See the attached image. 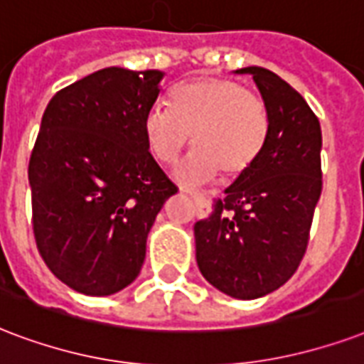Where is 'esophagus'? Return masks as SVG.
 <instances>
[{
  "label": "esophagus",
  "instance_id": "34e87169",
  "mask_svg": "<svg viewBox=\"0 0 364 364\" xmlns=\"http://www.w3.org/2000/svg\"><path fill=\"white\" fill-rule=\"evenodd\" d=\"M181 193L188 194V196H191V198H193V200L196 202L198 206H204V202H206V198H204V194H202V193H194V191H191V188L181 187Z\"/></svg>",
  "mask_w": 364,
  "mask_h": 364
}]
</instances>
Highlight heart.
<instances>
[{"mask_svg": "<svg viewBox=\"0 0 364 364\" xmlns=\"http://www.w3.org/2000/svg\"><path fill=\"white\" fill-rule=\"evenodd\" d=\"M170 107L152 105L143 118L146 145L158 162L171 164L188 145L191 154L176 168L185 183H202L218 171L237 177L262 154L269 114L262 97L227 77H198L170 91Z\"/></svg>", "mask_w": 364, "mask_h": 364, "instance_id": "1", "label": "heart"}]
</instances>
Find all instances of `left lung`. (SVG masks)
<instances>
[{
  "label": "left lung",
  "mask_w": 364,
  "mask_h": 364,
  "mask_svg": "<svg viewBox=\"0 0 364 364\" xmlns=\"http://www.w3.org/2000/svg\"><path fill=\"white\" fill-rule=\"evenodd\" d=\"M252 74L269 114L257 162L225 188L206 219L194 223L196 263L212 287L256 299L296 273L323 191L321 124L305 99L262 66Z\"/></svg>",
  "instance_id": "8db88e82"
}]
</instances>
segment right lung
I'll return each instance as SVG.
<instances>
[{
  "instance_id": "obj_1",
  "label": "right lung",
  "mask_w": 364,
  "mask_h": 364,
  "mask_svg": "<svg viewBox=\"0 0 364 364\" xmlns=\"http://www.w3.org/2000/svg\"><path fill=\"white\" fill-rule=\"evenodd\" d=\"M164 72L102 68L57 91L28 164L36 246L85 296H110L143 267L146 237L177 193L143 132Z\"/></svg>"
}]
</instances>
